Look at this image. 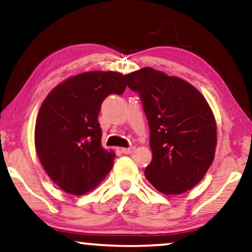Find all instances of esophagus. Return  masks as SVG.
<instances>
[{
	"mask_svg": "<svg viewBox=\"0 0 252 252\" xmlns=\"http://www.w3.org/2000/svg\"><path fill=\"white\" fill-rule=\"evenodd\" d=\"M133 150H135V148H133V146H130V148L121 149V152H122V154H124V155H130V154H132Z\"/></svg>",
	"mask_w": 252,
	"mask_h": 252,
	"instance_id": "1",
	"label": "esophagus"
}]
</instances>
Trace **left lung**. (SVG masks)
Returning <instances> with one entry per match:
<instances>
[{"label": "left lung", "mask_w": 252, "mask_h": 252, "mask_svg": "<svg viewBox=\"0 0 252 252\" xmlns=\"http://www.w3.org/2000/svg\"><path fill=\"white\" fill-rule=\"evenodd\" d=\"M126 76L149 121L152 160L145 178L166 195L192 189L215 156L218 131L208 102L189 82L151 67Z\"/></svg>", "instance_id": "8db88e82"}]
</instances>
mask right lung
I'll return each mask as SVG.
<instances>
[{
    "mask_svg": "<svg viewBox=\"0 0 252 252\" xmlns=\"http://www.w3.org/2000/svg\"><path fill=\"white\" fill-rule=\"evenodd\" d=\"M126 87L122 73L85 72L57 85L41 103L34 146L47 176L66 193L84 195L110 172L115 154L102 148L97 116L104 98Z\"/></svg>",
    "mask_w": 252,
    "mask_h": 252,
    "instance_id": "right-lung-1",
    "label": "right lung"
}]
</instances>
